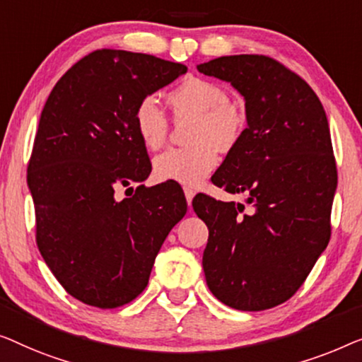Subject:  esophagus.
I'll return each mask as SVG.
<instances>
[{
    "instance_id": "1",
    "label": "esophagus",
    "mask_w": 362,
    "mask_h": 362,
    "mask_svg": "<svg viewBox=\"0 0 362 362\" xmlns=\"http://www.w3.org/2000/svg\"><path fill=\"white\" fill-rule=\"evenodd\" d=\"M183 192H185V198H187V203H188V206L192 205V200H193V197H195V192L192 190V188H188V187H185L183 188Z\"/></svg>"
}]
</instances>
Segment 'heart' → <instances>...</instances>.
<instances>
[{"label":"heart","mask_w":362,"mask_h":362,"mask_svg":"<svg viewBox=\"0 0 362 362\" xmlns=\"http://www.w3.org/2000/svg\"><path fill=\"white\" fill-rule=\"evenodd\" d=\"M169 105L175 119L193 116L188 131L190 146L172 147L156 156L152 167L157 180L198 187L220 164V151H231L241 141L247 126V115L238 101L215 80L188 77L169 93ZM132 124L147 149H159L169 136V118L156 96L137 101Z\"/></svg>","instance_id":"b5f03b06"}]
</instances>
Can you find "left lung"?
<instances>
[{
	"label": "left lung",
	"instance_id": "8db88e82",
	"mask_svg": "<svg viewBox=\"0 0 362 362\" xmlns=\"http://www.w3.org/2000/svg\"><path fill=\"white\" fill-rule=\"evenodd\" d=\"M230 81L246 101L247 128L211 177L246 193L251 211L208 195L193 198L206 223L203 271L228 307L261 312L302 287L332 236L338 174L322 101L297 74L267 55H230L198 65Z\"/></svg>",
	"mask_w": 362,
	"mask_h": 362
}]
</instances>
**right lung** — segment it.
I'll return each mask as SVG.
<instances>
[{"instance_id":"obj_1","label":"right lung","mask_w":362,"mask_h":362,"mask_svg":"<svg viewBox=\"0 0 362 362\" xmlns=\"http://www.w3.org/2000/svg\"><path fill=\"white\" fill-rule=\"evenodd\" d=\"M185 72L154 55L95 50L55 83L40 113L28 165L35 241L60 285L91 307L132 302L185 216L175 183L141 185L152 167L132 124L137 101ZM121 186L135 193L118 201Z\"/></svg>"}]
</instances>
